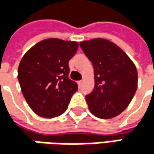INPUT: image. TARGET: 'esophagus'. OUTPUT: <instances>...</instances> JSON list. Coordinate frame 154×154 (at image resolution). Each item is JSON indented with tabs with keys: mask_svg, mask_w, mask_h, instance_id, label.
I'll use <instances>...</instances> for the list:
<instances>
[{
	"mask_svg": "<svg viewBox=\"0 0 154 154\" xmlns=\"http://www.w3.org/2000/svg\"><path fill=\"white\" fill-rule=\"evenodd\" d=\"M83 83H84V81H83V80H80V81H78V82H77V85H78V86H79V87H81V86L83 85Z\"/></svg>",
	"mask_w": 154,
	"mask_h": 154,
	"instance_id": "obj_1",
	"label": "esophagus"
}]
</instances>
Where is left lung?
<instances>
[{"label":"left lung","mask_w":154,"mask_h":154,"mask_svg":"<svg viewBox=\"0 0 154 154\" xmlns=\"http://www.w3.org/2000/svg\"><path fill=\"white\" fill-rule=\"evenodd\" d=\"M94 71V88L85 95L92 114L111 119L128 106L137 89V70L126 52L103 38L80 42Z\"/></svg>","instance_id":"8db88e82"}]
</instances>
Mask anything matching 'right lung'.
<instances>
[{"label":"right lung","mask_w":154,"mask_h":154,"mask_svg":"<svg viewBox=\"0 0 154 154\" xmlns=\"http://www.w3.org/2000/svg\"><path fill=\"white\" fill-rule=\"evenodd\" d=\"M77 42L48 38L31 47L20 60L17 79L24 98L40 117L51 119L64 113L77 84L70 80L69 61Z\"/></svg>","instance_id":"add662e5"}]
</instances>
